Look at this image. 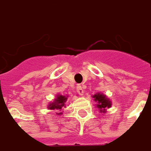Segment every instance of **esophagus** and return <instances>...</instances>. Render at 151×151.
<instances>
[{
  "label": "esophagus",
  "mask_w": 151,
  "mask_h": 151,
  "mask_svg": "<svg viewBox=\"0 0 151 151\" xmlns=\"http://www.w3.org/2000/svg\"><path fill=\"white\" fill-rule=\"evenodd\" d=\"M76 91L79 93V94H81V95H83V93H84V90H83V88L82 87V86H80V85L77 86Z\"/></svg>",
  "instance_id": "1"
}]
</instances>
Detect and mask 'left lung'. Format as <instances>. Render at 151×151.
<instances>
[{"mask_svg":"<svg viewBox=\"0 0 151 151\" xmlns=\"http://www.w3.org/2000/svg\"><path fill=\"white\" fill-rule=\"evenodd\" d=\"M92 97L93 101L96 102V107L98 108L101 113L107 112V109L111 107V101L108 96L102 93H96V94L93 95Z\"/></svg>","mask_w":151,"mask_h":151,"instance_id":"obj_1","label":"left lung"}]
</instances>
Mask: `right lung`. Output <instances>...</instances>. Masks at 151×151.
<instances>
[{
    "label": "right lung",
    "mask_w": 151,
    "mask_h": 151,
    "mask_svg": "<svg viewBox=\"0 0 151 151\" xmlns=\"http://www.w3.org/2000/svg\"><path fill=\"white\" fill-rule=\"evenodd\" d=\"M68 97V95L57 94L54 101H51L47 105V108L49 110H58V111L56 112V115H61L63 114L62 108H66L65 103Z\"/></svg>",
    "instance_id": "add662e5"
}]
</instances>
